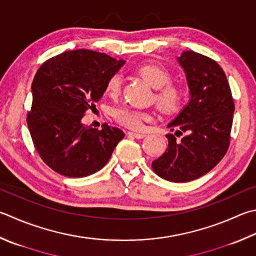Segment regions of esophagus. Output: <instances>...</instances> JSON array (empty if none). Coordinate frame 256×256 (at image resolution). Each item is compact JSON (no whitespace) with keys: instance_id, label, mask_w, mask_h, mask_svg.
<instances>
[{"instance_id":"obj_1","label":"esophagus","mask_w":256,"mask_h":256,"mask_svg":"<svg viewBox=\"0 0 256 256\" xmlns=\"http://www.w3.org/2000/svg\"><path fill=\"white\" fill-rule=\"evenodd\" d=\"M128 134H129V136H132V137L137 138V139H142V138L146 137V134H140V132H128Z\"/></svg>"}]
</instances>
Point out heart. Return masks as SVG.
<instances>
[{"label": "heart", "instance_id": "1", "mask_svg": "<svg viewBox=\"0 0 256 256\" xmlns=\"http://www.w3.org/2000/svg\"><path fill=\"white\" fill-rule=\"evenodd\" d=\"M137 74L156 90L155 102L162 112L170 114L180 109L184 101V92L180 86L170 84L172 76L170 71L157 64H144L137 69ZM122 86V76H112L106 86V92L112 97L117 96ZM117 122L130 129H142L144 124L150 120V114L130 108L117 109L114 114Z\"/></svg>", "mask_w": 256, "mask_h": 256}]
</instances>
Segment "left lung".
Listing matches in <instances>:
<instances>
[{
    "instance_id": "1",
    "label": "left lung",
    "mask_w": 256,
    "mask_h": 256,
    "mask_svg": "<svg viewBox=\"0 0 256 256\" xmlns=\"http://www.w3.org/2000/svg\"><path fill=\"white\" fill-rule=\"evenodd\" d=\"M177 61L186 74L190 101L167 127L175 134H186L180 142L172 134H166L168 148L152 167L164 180L186 182L204 176L225 156L234 101L218 62L192 50L182 52Z\"/></svg>"
}]
</instances>
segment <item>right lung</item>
<instances>
[{"mask_svg": "<svg viewBox=\"0 0 256 256\" xmlns=\"http://www.w3.org/2000/svg\"><path fill=\"white\" fill-rule=\"evenodd\" d=\"M124 62L79 49L53 56L38 68L26 122L36 152L51 170L80 178L108 162L124 132L107 124L98 130L84 126L81 119L96 108L109 78Z\"/></svg>", "mask_w": 256, "mask_h": 256, "instance_id": "obj_1", "label": "right lung"}]
</instances>
